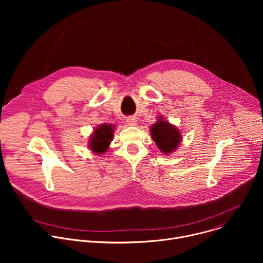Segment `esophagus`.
<instances>
[{
  "instance_id": "1",
  "label": "esophagus",
  "mask_w": 263,
  "mask_h": 263,
  "mask_svg": "<svg viewBox=\"0 0 263 263\" xmlns=\"http://www.w3.org/2000/svg\"><path fill=\"white\" fill-rule=\"evenodd\" d=\"M127 123H128V125H130V126H135L136 123H137V120H136L135 117H129V118L127 119Z\"/></svg>"
}]
</instances>
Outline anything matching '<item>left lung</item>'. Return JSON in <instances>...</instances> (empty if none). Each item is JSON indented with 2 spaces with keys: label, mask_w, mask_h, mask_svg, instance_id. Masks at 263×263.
<instances>
[{
  "label": "left lung",
  "mask_w": 263,
  "mask_h": 263,
  "mask_svg": "<svg viewBox=\"0 0 263 263\" xmlns=\"http://www.w3.org/2000/svg\"><path fill=\"white\" fill-rule=\"evenodd\" d=\"M151 133L158 148L165 154H171L176 149L182 138L179 130L161 118L151 127Z\"/></svg>",
  "instance_id": "obj_1"
}]
</instances>
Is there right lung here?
<instances>
[{
	"label": "right lung",
	"mask_w": 263,
	"mask_h": 263,
	"mask_svg": "<svg viewBox=\"0 0 263 263\" xmlns=\"http://www.w3.org/2000/svg\"><path fill=\"white\" fill-rule=\"evenodd\" d=\"M112 137H114L112 125L102 124L98 129H96L89 139L90 149L96 154H103L107 151Z\"/></svg>",
	"instance_id": "add662e5"
}]
</instances>
